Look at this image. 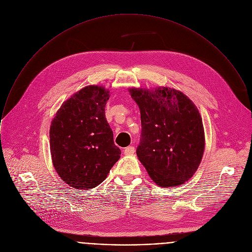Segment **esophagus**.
<instances>
[{
	"label": "esophagus",
	"instance_id": "34e87169",
	"mask_svg": "<svg viewBox=\"0 0 252 252\" xmlns=\"http://www.w3.org/2000/svg\"><path fill=\"white\" fill-rule=\"evenodd\" d=\"M135 153V148L134 147H127L125 150H124V154L126 156H131Z\"/></svg>",
	"mask_w": 252,
	"mask_h": 252
}]
</instances>
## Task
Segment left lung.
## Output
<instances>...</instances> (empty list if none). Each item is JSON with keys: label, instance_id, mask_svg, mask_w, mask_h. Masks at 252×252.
<instances>
[{"label": "left lung", "instance_id": "8db88e82", "mask_svg": "<svg viewBox=\"0 0 252 252\" xmlns=\"http://www.w3.org/2000/svg\"><path fill=\"white\" fill-rule=\"evenodd\" d=\"M141 112L137 156L152 180L163 188L190 179L204 152V130L194 103L182 92L158 87L129 89Z\"/></svg>", "mask_w": 252, "mask_h": 252}]
</instances>
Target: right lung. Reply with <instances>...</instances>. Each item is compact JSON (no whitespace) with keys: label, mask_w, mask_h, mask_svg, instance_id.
Masks as SVG:
<instances>
[{"label":"right lung","mask_w":252,"mask_h":252,"mask_svg":"<svg viewBox=\"0 0 252 252\" xmlns=\"http://www.w3.org/2000/svg\"><path fill=\"white\" fill-rule=\"evenodd\" d=\"M109 91L87 86L65 100L50 128L54 167L62 180L77 189L98 186L120 158L105 118Z\"/></svg>","instance_id":"1"}]
</instances>
